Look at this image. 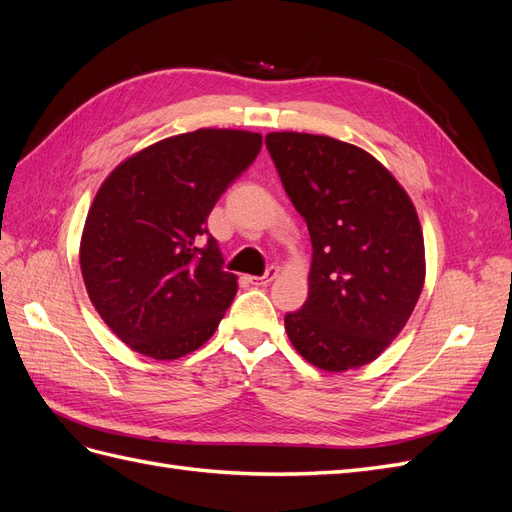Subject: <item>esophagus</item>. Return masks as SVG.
<instances>
[{
    "mask_svg": "<svg viewBox=\"0 0 512 512\" xmlns=\"http://www.w3.org/2000/svg\"><path fill=\"white\" fill-rule=\"evenodd\" d=\"M277 273H280V269L269 267L265 275H250V277H247V282L254 284V286H267V284H271L275 280Z\"/></svg>",
    "mask_w": 512,
    "mask_h": 512,
    "instance_id": "1",
    "label": "esophagus"
}]
</instances>
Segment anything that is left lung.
<instances>
[{"label": "left lung", "instance_id": "8db88e82", "mask_svg": "<svg viewBox=\"0 0 512 512\" xmlns=\"http://www.w3.org/2000/svg\"><path fill=\"white\" fill-rule=\"evenodd\" d=\"M265 143L314 250L307 301L284 318L294 350L333 374L376 361L425 284L408 192L371 153L337 138L271 132Z\"/></svg>", "mask_w": 512, "mask_h": 512}]
</instances>
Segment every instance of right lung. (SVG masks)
Returning <instances> with one entry per match:
<instances>
[{"instance_id": "1", "label": "right lung", "mask_w": 512, "mask_h": 512, "mask_svg": "<svg viewBox=\"0 0 512 512\" xmlns=\"http://www.w3.org/2000/svg\"><path fill=\"white\" fill-rule=\"evenodd\" d=\"M260 147L258 132L200 128L141 149L100 185L81 273L100 318L134 352L173 361L218 329L237 275L205 224Z\"/></svg>"}]
</instances>
